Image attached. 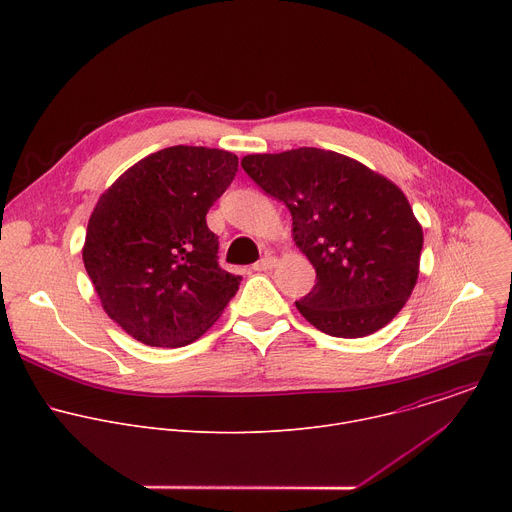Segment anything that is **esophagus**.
<instances>
[{
	"label": "esophagus",
	"mask_w": 512,
	"mask_h": 512,
	"mask_svg": "<svg viewBox=\"0 0 512 512\" xmlns=\"http://www.w3.org/2000/svg\"><path fill=\"white\" fill-rule=\"evenodd\" d=\"M275 263H277V259H275V257L265 255L263 259H259V261L253 265V269H255V271H269V269H273V267H275Z\"/></svg>",
	"instance_id": "34e87169"
}]
</instances>
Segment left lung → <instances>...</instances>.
<instances>
[{"instance_id":"8db88e82","label":"left lung","mask_w":512,"mask_h":512,"mask_svg":"<svg viewBox=\"0 0 512 512\" xmlns=\"http://www.w3.org/2000/svg\"><path fill=\"white\" fill-rule=\"evenodd\" d=\"M249 178L291 212V233L316 269L296 302L318 330L362 338L387 326L419 275L423 231L405 194L336 152L298 148L241 160Z\"/></svg>"}]
</instances>
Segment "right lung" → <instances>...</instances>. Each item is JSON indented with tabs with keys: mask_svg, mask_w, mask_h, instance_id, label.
Returning <instances> with one entry per match:
<instances>
[{
	"mask_svg": "<svg viewBox=\"0 0 512 512\" xmlns=\"http://www.w3.org/2000/svg\"><path fill=\"white\" fill-rule=\"evenodd\" d=\"M225 150L174 145L139 160L99 198L83 247L103 310L148 346L200 338L237 294L206 212L237 174Z\"/></svg>",
	"mask_w": 512,
	"mask_h": 512,
	"instance_id": "obj_1",
	"label": "right lung"
}]
</instances>
